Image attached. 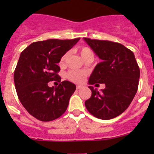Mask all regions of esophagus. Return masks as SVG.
<instances>
[{
	"label": "esophagus",
	"mask_w": 154,
	"mask_h": 154,
	"mask_svg": "<svg viewBox=\"0 0 154 154\" xmlns=\"http://www.w3.org/2000/svg\"><path fill=\"white\" fill-rule=\"evenodd\" d=\"M83 88V86H77V89H81V88Z\"/></svg>",
	"instance_id": "1"
}]
</instances>
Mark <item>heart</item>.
<instances>
[{"label":"heart","mask_w":154,"mask_h":154,"mask_svg":"<svg viewBox=\"0 0 154 154\" xmlns=\"http://www.w3.org/2000/svg\"><path fill=\"white\" fill-rule=\"evenodd\" d=\"M79 53H80V56H81L82 59H83L84 61H86L87 60H94V53L91 51V48L86 46H83V47L80 48L78 49ZM68 54L66 53L65 54H63V57L60 58V66H63L64 65L65 60H66V57H67ZM86 71H76V70H71L67 73V78L70 81L73 82V83H80L82 82H83L85 77L86 76Z\"/></svg>","instance_id":"heart-1"}]
</instances>
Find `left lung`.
<instances>
[{"mask_svg":"<svg viewBox=\"0 0 154 154\" xmlns=\"http://www.w3.org/2000/svg\"><path fill=\"white\" fill-rule=\"evenodd\" d=\"M102 60L94 68L88 84L104 83L99 92L90 86L91 96L85 101L87 110L103 120L114 119L130 106L137 92L140 70L133 51L120 43L83 38Z\"/></svg>","mask_w":154,"mask_h":154,"instance_id":"obj_1","label":"left lung"}]
</instances>
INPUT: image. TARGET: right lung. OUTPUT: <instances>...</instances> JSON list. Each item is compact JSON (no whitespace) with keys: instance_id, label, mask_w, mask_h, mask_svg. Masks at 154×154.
<instances>
[{"instance_id":"right-lung-1","label":"right lung","mask_w":154,"mask_h":154,"mask_svg":"<svg viewBox=\"0 0 154 154\" xmlns=\"http://www.w3.org/2000/svg\"><path fill=\"white\" fill-rule=\"evenodd\" d=\"M79 40L36 42L21 52L14 71L15 89L23 106L38 120H55L67 109L75 85L65 80L57 87H49L48 83L56 80L60 82L57 63Z\"/></svg>"}]
</instances>
